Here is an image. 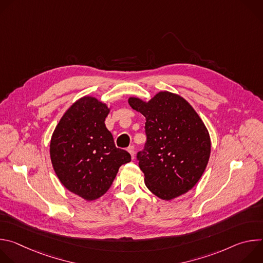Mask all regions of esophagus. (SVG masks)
Here are the masks:
<instances>
[{
    "label": "esophagus",
    "mask_w": 263,
    "mask_h": 263,
    "mask_svg": "<svg viewBox=\"0 0 263 263\" xmlns=\"http://www.w3.org/2000/svg\"><path fill=\"white\" fill-rule=\"evenodd\" d=\"M128 152L130 153L131 157H132V158H134V154H135V149H134V146H133V145H130V146L128 147Z\"/></svg>",
    "instance_id": "esophagus-1"
}]
</instances>
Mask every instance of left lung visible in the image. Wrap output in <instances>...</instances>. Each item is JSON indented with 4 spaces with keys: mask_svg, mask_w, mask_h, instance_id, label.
<instances>
[{
    "mask_svg": "<svg viewBox=\"0 0 263 263\" xmlns=\"http://www.w3.org/2000/svg\"><path fill=\"white\" fill-rule=\"evenodd\" d=\"M145 118L144 148L137 153L147 189L162 200L192 190L210 156V137L195 109L178 95L161 91L147 103L129 99Z\"/></svg>",
    "mask_w": 263,
    "mask_h": 263,
    "instance_id": "1",
    "label": "left lung"
}]
</instances>
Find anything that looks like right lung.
Returning <instances> with one entry per match:
<instances>
[{
    "label": "right lung",
    "mask_w": 263,
    "mask_h": 263,
    "mask_svg": "<svg viewBox=\"0 0 263 263\" xmlns=\"http://www.w3.org/2000/svg\"><path fill=\"white\" fill-rule=\"evenodd\" d=\"M108 107L92 97L73 103L52 135L50 154L54 171L66 189L92 201L114 183L131 155L115 144L105 126Z\"/></svg>",
    "instance_id": "right-lung-1"
}]
</instances>
